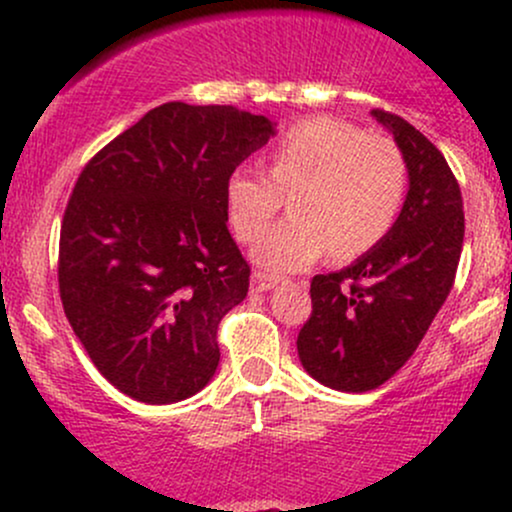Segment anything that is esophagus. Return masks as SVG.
Here are the masks:
<instances>
[{"label": "esophagus", "mask_w": 512, "mask_h": 512, "mask_svg": "<svg viewBox=\"0 0 512 512\" xmlns=\"http://www.w3.org/2000/svg\"><path fill=\"white\" fill-rule=\"evenodd\" d=\"M276 281H279V279H276L274 274L260 272V269H257V272H252V279H250V291H252V293H264V291L274 289Z\"/></svg>", "instance_id": "34e87169"}]
</instances>
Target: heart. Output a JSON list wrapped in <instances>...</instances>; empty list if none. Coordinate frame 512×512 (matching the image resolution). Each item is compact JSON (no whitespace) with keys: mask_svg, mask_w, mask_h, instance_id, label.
Instances as JSON below:
<instances>
[{"mask_svg":"<svg viewBox=\"0 0 512 512\" xmlns=\"http://www.w3.org/2000/svg\"><path fill=\"white\" fill-rule=\"evenodd\" d=\"M267 161L269 175L233 170L226 211L236 238L252 243L290 197V219L261 235L252 250L269 269H305L327 252L334 262L368 255L392 231L407 199L402 149L342 117L313 115L284 129Z\"/></svg>","mask_w":512,"mask_h":512,"instance_id":"obj_1","label":"heart"}]
</instances>
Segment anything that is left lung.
<instances>
[{"label": "left lung", "instance_id": "left-lung-1", "mask_svg": "<svg viewBox=\"0 0 512 512\" xmlns=\"http://www.w3.org/2000/svg\"><path fill=\"white\" fill-rule=\"evenodd\" d=\"M373 117L407 161V199L378 248L313 276V313L296 342L303 368L339 392L375 390L409 361L455 284L464 240L460 185L445 156L399 115L375 108Z\"/></svg>", "mask_w": 512, "mask_h": 512}]
</instances>
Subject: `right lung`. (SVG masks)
Here are the masks:
<instances>
[{"label": "right lung", "instance_id": "right-lung-1", "mask_svg": "<svg viewBox=\"0 0 512 512\" xmlns=\"http://www.w3.org/2000/svg\"><path fill=\"white\" fill-rule=\"evenodd\" d=\"M274 134L233 105L163 103L81 170L60 231V298L93 366L127 397H192L219 366V322L248 296L226 182Z\"/></svg>", "mask_w": 512, "mask_h": 512}]
</instances>
